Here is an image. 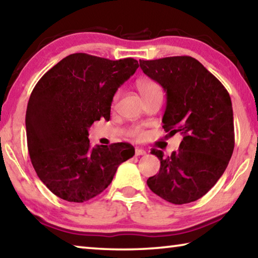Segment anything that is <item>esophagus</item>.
<instances>
[{
  "label": "esophagus",
  "mask_w": 258,
  "mask_h": 258,
  "mask_svg": "<svg viewBox=\"0 0 258 258\" xmlns=\"http://www.w3.org/2000/svg\"><path fill=\"white\" fill-rule=\"evenodd\" d=\"M146 154H147L146 150L141 149V148H137V149H135V156H143Z\"/></svg>",
  "instance_id": "esophagus-1"
}]
</instances>
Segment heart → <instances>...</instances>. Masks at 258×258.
Listing matches in <instances>:
<instances>
[{"instance_id":"1","label":"heart","mask_w":258,"mask_h":258,"mask_svg":"<svg viewBox=\"0 0 258 258\" xmlns=\"http://www.w3.org/2000/svg\"><path fill=\"white\" fill-rule=\"evenodd\" d=\"M137 89L139 91V93L141 97L145 99H148L152 97V95L161 93V89L158 85V83L149 80V78H141V80L137 81ZM119 98V93L117 92L115 95H113V103H115L117 100ZM130 135L134 139H143L146 137V131L143 130L141 126H134L130 130Z\"/></svg>"}]
</instances>
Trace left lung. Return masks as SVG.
Here are the masks:
<instances>
[{
	"label": "left lung",
	"instance_id": "left-lung-1",
	"mask_svg": "<svg viewBox=\"0 0 258 258\" xmlns=\"http://www.w3.org/2000/svg\"><path fill=\"white\" fill-rule=\"evenodd\" d=\"M140 67L166 91L164 130L171 137L183 135L180 148L171 156L152 148L160 168L147 184L168 203L196 202L216 184L232 156L234 126L229 92L192 56L140 60Z\"/></svg>",
	"mask_w": 258,
	"mask_h": 258
}]
</instances>
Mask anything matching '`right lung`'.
I'll list each match as a JSON object with an SVG mask.
<instances>
[{
  "mask_svg": "<svg viewBox=\"0 0 258 258\" xmlns=\"http://www.w3.org/2000/svg\"><path fill=\"white\" fill-rule=\"evenodd\" d=\"M138 67L133 58L74 53L35 85L26 111L28 152L37 176L56 197L71 203L97 197L134 156L125 142L91 148L87 130L101 117L110 118L113 95Z\"/></svg>",
  "mask_w": 258,
  "mask_h": 258,
  "instance_id": "obj_1",
  "label": "right lung"
}]
</instances>
